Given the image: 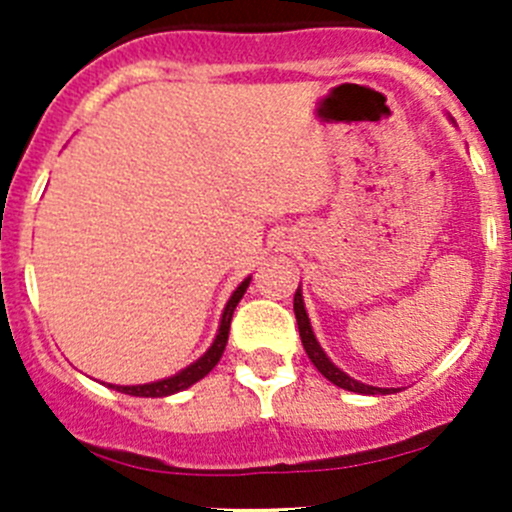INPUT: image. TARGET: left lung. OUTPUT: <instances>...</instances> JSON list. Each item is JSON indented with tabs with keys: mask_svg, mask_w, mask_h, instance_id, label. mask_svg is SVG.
Returning <instances> with one entry per match:
<instances>
[{
	"mask_svg": "<svg viewBox=\"0 0 512 512\" xmlns=\"http://www.w3.org/2000/svg\"><path fill=\"white\" fill-rule=\"evenodd\" d=\"M294 317H297V327H299V337H302L304 352H307L309 359H312V364L317 366V371L324 376V379H329L334 386H339V389L354 391V394L374 396V394H391V391H399V389H379V386L361 384V381L352 379L347 371H342L332 359H329L327 352L322 349V344H319L317 337H314L312 322H309V314H307V309H304L302 289L299 287H297V292H294Z\"/></svg>",
	"mask_w": 512,
	"mask_h": 512,
	"instance_id": "obj_1",
	"label": "left lung"
}]
</instances>
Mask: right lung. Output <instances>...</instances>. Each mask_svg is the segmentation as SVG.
<instances>
[{
  "instance_id": "add662e5",
  "label": "right lung",
  "mask_w": 512,
  "mask_h": 512,
  "mask_svg": "<svg viewBox=\"0 0 512 512\" xmlns=\"http://www.w3.org/2000/svg\"><path fill=\"white\" fill-rule=\"evenodd\" d=\"M250 280L252 277H245V280L235 287V292L230 294V299H227V304L223 309V317H220L218 334H215L213 344H210L208 352L200 356V359H195L193 364L185 366V369H180L178 374L168 376V379H158V381H151V384H136V386L108 384V389H116V391H121V394H128V396H143V399H163V396H173V394H178V391H185L188 386H193L195 381H200L203 376H208L210 371H213V366L220 361V356H223V352H225L227 334H230L232 312H235L237 302H240L242 294H245L247 287H250Z\"/></svg>"
}]
</instances>
